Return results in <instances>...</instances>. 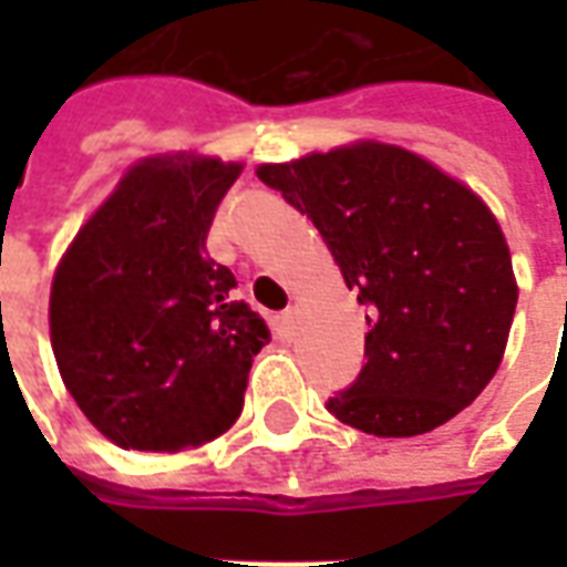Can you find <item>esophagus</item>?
I'll use <instances>...</instances> for the list:
<instances>
[{
	"instance_id": "34e87169",
	"label": "esophagus",
	"mask_w": 567,
	"mask_h": 567,
	"mask_svg": "<svg viewBox=\"0 0 567 567\" xmlns=\"http://www.w3.org/2000/svg\"><path fill=\"white\" fill-rule=\"evenodd\" d=\"M276 328L282 337H291L297 328V309H285L282 316H276Z\"/></svg>"
}]
</instances>
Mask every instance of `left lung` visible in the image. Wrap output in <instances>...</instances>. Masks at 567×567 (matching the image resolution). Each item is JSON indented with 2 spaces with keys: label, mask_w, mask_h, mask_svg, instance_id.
<instances>
[{
  "label": "left lung",
  "mask_w": 567,
  "mask_h": 567,
  "mask_svg": "<svg viewBox=\"0 0 567 567\" xmlns=\"http://www.w3.org/2000/svg\"><path fill=\"white\" fill-rule=\"evenodd\" d=\"M258 178L316 224L364 303V368L328 413L377 437L427 434L501 368L519 285L483 197L416 151L358 140Z\"/></svg>",
  "instance_id": "obj_1"
}]
</instances>
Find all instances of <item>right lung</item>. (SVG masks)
Instances as JSON below:
<instances>
[{"label":"right lung","instance_id":"right-lung-1","mask_svg":"<svg viewBox=\"0 0 567 567\" xmlns=\"http://www.w3.org/2000/svg\"><path fill=\"white\" fill-rule=\"evenodd\" d=\"M243 163L197 151L142 157L81 224L48 303L63 385L121 450H197L243 413L251 358L270 343L206 251Z\"/></svg>","mask_w":567,"mask_h":567}]
</instances>
